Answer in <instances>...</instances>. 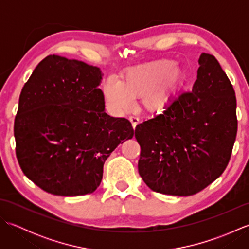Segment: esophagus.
Masks as SVG:
<instances>
[{
    "label": "esophagus",
    "mask_w": 249,
    "mask_h": 249,
    "mask_svg": "<svg viewBox=\"0 0 249 249\" xmlns=\"http://www.w3.org/2000/svg\"><path fill=\"white\" fill-rule=\"evenodd\" d=\"M129 121L131 122V124H133V127L136 128L137 124L139 123V119L137 118V116H135V115H131V116H129Z\"/></svg>",
    "instance_id": "esophagus-1"
}]
</instances>
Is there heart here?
Wrapping results in <instances>:
<instances>
[{"instance_id":"b5f03b06","label":"heart","mask_w":249,"mask_h":249,"mask_svg":"<svg viewBox=\"0 0 249 249\" xmlns=\"http://www.w3.org/2000/svg\"><path fill=\"white\" fill-rule=\"evenodd\" d=\"M184 73L176 63L160 60L130 68L123 81L109 78L103 91L107 103L116 111L128 109L133 98L142 96V104L151 112L163 109L181 87Z\"/></svg>"}]
</instances>
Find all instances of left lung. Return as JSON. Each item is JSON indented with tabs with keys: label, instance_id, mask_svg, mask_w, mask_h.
Instances as JSON below:
<instances>
[{
	"label": "left lung",
	"instance_id": "obj_1",
	"mask_svg": "<svg viewBox=\"0 0 249 249\" xmlns=\"http://www.w3.org/2000/svg\"><path fill=\"white\" fill-rule=\"evenodd\" d=\"M199 65L192 91L178 94L160 114L136 126L139 174L156 193L197 194L230 160L237 131L234 89L214 55L202 53Z\"/></svg>",
	"mask_w": 249,
	"mask_h": 249
}]
</instances>
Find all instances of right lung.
Returning a JSON list of instances; mask_svg holds the SVG:
<instances>
[{
  "mask_svg": "<svg viewBox=\"0 0 249 249\" xmlns=\"http://www.w3.org/2000/svg\"><path fill=\"white\" fill-rule=\"evenodd\" d=\"M96 66L48 55L25 82L14 135L23 173L45 192L65 197L95 192L104 163L134 129L105 111Z\"/></svg>",
  "mask_w": 249,
  "mask_h": 249,
  "instance_id": "right-lung-1",
  "label": "right lung"
}]
</instances>
